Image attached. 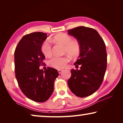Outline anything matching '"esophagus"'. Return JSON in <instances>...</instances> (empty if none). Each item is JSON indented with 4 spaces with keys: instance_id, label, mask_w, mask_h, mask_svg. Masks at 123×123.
<instances>
[{
    "instance_id": "1",
    "label": "esophagus",
    "mask_w": 123,
    "mask_h": 123,
    "mask_svg": "<svg viewBox=\"0 0 123 123\" xmlns=\"http://www.w3.org/2000/svg\"><path fill=\"white\" fill-rule=\"evenodd\" d=\"M62 71H63V70H61V69H59V70H58V73H59V74H61Z\"/></svg>"
}]
</instances>
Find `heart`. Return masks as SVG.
I'll list each match as a JSON object with an SVG mask.
<instances>
[{
	"instance_id": "heart-1",
	"label": "heart",
	"mask_w": 123,
	"mask_h": 123,
	"mask_svg": "<svg viewBox=\"0 0 123 123\" xmlns=\"http://www.w3.org/2000/svg\"><path fill=\"white\" fill-rule=\"evenodd\" d=\"M55 42L64 46V51L73 57H77L80 53V45L77 41H72V37L65 34H60L54 38ZM41 50L46 57L51 56V46L48 41H45L41 46ZM67 56L54 57L48 61V64L52 68L57 69H63L69 62Z\"/></svg>"
}]
</instances>
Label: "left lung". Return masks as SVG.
Segmentation results:
<instances>
[{"label":"left lung","instance_id":"obj_1","mask_svg":"<svg viewBox=\"0 0 123 123\" xmlns=\"http://www.w3.org/2000/svg\"><path fill=\"white\" fill-rule=\"evenodd\" d=\"M80 45V55L74 63L68 80L69 88L77 97L91 95L103 82L107 67V53L104 41L95 29L83 26L68 30ZM78 65L81 66L78 70Z\"/></svg>","mask_w":123,"mask_h":123}]
</instances>
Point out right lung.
I'll return each instance as SVG.
<instances>
[{
	"instance_id": "obj_1",
	"label": "right lung",
	"mask_w": 123,
	"mask_h": 123,
	"mask_svg": "<svg viewBox=\"0 0 123 123\" xmlns=\"http://www.w3.org/2000/svg\"><path fill=\"white\" fill-rule=\"evenodd\" d=\"M46 34L35 32L22 37L14 51L16 78L22 92L33 101L43 103L53 94L54 81L59 76L56 69L48 68L43 71L39 66L45 60L41 46Z\"/></svg>"
}]
</instances>
